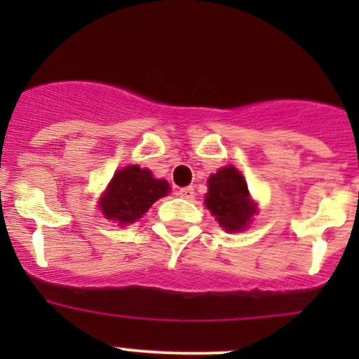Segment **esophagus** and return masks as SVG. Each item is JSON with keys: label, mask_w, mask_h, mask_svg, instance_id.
I'll return each instance as SVG.
<instances>
[{"label": "esophagus", "mask_w": 359, "mask_h": 359, "mask_svg": "<svg viewBox=\"0 0 359 359\" xmlns=\"http://www.w3.org/2000/svg\"><path fill=\"white\" fill-rule=\"evenodd\" d=\"M177 194H179L182 200H193L194 198V189L193 187H182V189L177 191Z\"/></svg>", "instance_id": "esophagus-1"}]
</instances>
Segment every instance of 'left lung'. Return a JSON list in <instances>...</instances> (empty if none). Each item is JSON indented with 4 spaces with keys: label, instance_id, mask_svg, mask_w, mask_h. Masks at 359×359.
I'll list each match as a JSON object with an SVG mask.
<instances>
[{
    "label": "left lung",
    "instance_id": "1",
    "mask_svg": "<svg viewBox=\"0 0 359 359\" xmlns=\"http://www.w3.org/2000/svg\"><path fill=\"white\" fill-rule=\"evenodd\" d=\"M205 205L215 215L220 227L231 233L247 229L257 213V205L250 198L247 182L234 166H224L210 175Z\"/></svg>",
    "mask_w": 359,
    "mask_h": 359
}]
</instances>
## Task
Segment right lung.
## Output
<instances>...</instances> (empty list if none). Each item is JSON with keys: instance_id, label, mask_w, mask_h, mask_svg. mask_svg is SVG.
I'll return each mask as SVG.
<instances>
[{"instance_id": "obj_1", "label": "right lung", "mask_w": 359, "mask_h": 359, "mask_svg": "<svg viewBox=\"0 0 359 359\" xmlns=\"http://www.w3.org/2000/svg\"><path fill=\"white\" fill-rule=\"evenodd\" d=\"M168 193L170 186L165 179H154L151 170L130 165L114 173L99 206L106 219L126 226L140 219L154 201Z\"/></svg>"}]
</instances>
